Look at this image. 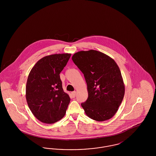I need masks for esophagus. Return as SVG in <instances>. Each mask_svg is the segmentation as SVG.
I'll use <instances>...</instances> for the list:
<instances>
[{
    "label": "esophagus",
    "mask_w": 156,
    "mask_h": 156,
    "mask_svg": "<svg viewBox=\"0 0 156 156\" xmlns=\"http://www.w3.org/2000/svg\"><path fill=\"white\" fill-rule=\"evenodd\" d=\"M76 91H74V92H71L72 96L73 97V98H75V96H76Z\"/></svg>",
    "instance_id": "34e87169"
}]
</instances>
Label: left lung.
<instances>
[{"label": "left lung", "instance_id": "left-lung-1", "mask_svg": "<svg viewBox=\"0 0 156 156\" xmlns=\"http://www.w3.org/2000/svg\"><path fill=\"white\" fill-rule=\"evenodd\" d=\"M87 84L88 98L82 103L86 115L102 122L112 118L125 95V85L116 62L102 52L90 50L76 52L72 57Z\"/></svg>", "mask_w": 156, "mask_h": 156}]
</instances>
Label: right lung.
<instances>
[{"mask_svg": "<svg viewBox=\"0 0 156 156\" xmlns=\"http://www.w3.org/2000/svg\"><path fill=\"white\" fill-rule=\"evenodd\" d=\"M71 55L45 56L30 71L26 87V101L32 113L43 123H55L66 115L70 98L63 90L59 74Z\"/></svg>", "mask_w": 156, "mask_h": 156, "instance_id": "right-lung-1", "label": "right lung"}]
</instances>
